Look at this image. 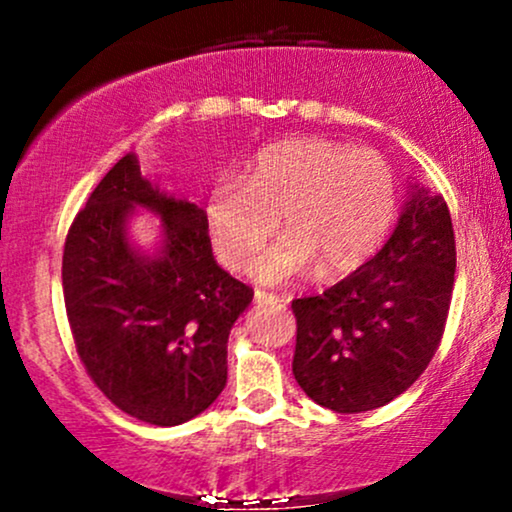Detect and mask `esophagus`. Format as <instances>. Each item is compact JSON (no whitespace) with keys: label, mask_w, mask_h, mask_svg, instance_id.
Returning <instances> with one entry per match:
<instances>
[{"label":"esophagus","mask_w":512,"mask_h":512,"mask_svg":"<svg viewBox=\"0 0 512 512\" xmlns=\"http://www.w3.org/2000/svg\"><path fill=\"white\" fill-rule=\"evenodd\" d=\"M255 301L260 305H286L284 296H276V293H269V291H262V289L255 291Z\"/></svg>","instance_id":"1"}]
</instances>
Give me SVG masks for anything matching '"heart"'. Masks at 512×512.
Wrapping results in <instances>:
<instances>
[{
  "label": "heart",
  "instance_id": "heart-1",
  "mask_svg": "<svg viewBox=\"0 0 512 512\" xmlns=\"http://www.w3.org/2000/svg\"><path fill=\"white\" fill-rule=\"evenodd\" d=\"M207 231L219 260L243 272L276 231L286 233L255 264L260 281H286L317 264L349 272L380 248L397 214L395 170L378 151L330 139H286L264 146L243 178L211 182Z\"/></svg>",
  "mask_w": 512,
  "mask_h": 512
}]
</instances>
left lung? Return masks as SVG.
Wrapping results in <instances>:
<instances>
[{"label": "left lung", "instance_id": "8db88e82", "mask_svg": "<svg viewBox=\"0 0 512 512\" xmlns=\"http://www.w3.org/2000/svg\"><path fill=\"white\" fill-rule=\"evenodd\" d=\"M455 262L448 204L419 190L373 260L320 296L291 303L293 375L305 395L358 414L414 385L443 339Z\"/></svg>", "mask_w": 512, "mask_h": 512}]
</instances>
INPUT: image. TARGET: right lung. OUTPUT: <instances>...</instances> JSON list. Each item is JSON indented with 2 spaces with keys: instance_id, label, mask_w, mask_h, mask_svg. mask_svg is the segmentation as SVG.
<instances>
[{
  "instance_id": "right-lung-1",
  "label": "right lung",
  "mask_w": 512,
  "mask_h": 512,
  "mask_svg": "<svg viewBox=\"0 0 512 512\" xmlns=\"http://www.w3.org/2000/svg\"><path fill=\"white\" fill-rule=\"evenodd\" d=\"M134 203L162 214L158 258L128 248L121 226ZM62 291L88 378L117 409L154 426L185 424L221 395L228 334L255 296L216 264L204 209L154 190L134 151L74 216Z\"/></svg>"
}]
</instances>
